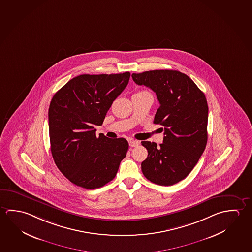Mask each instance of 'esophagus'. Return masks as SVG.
Listing matches in <instances>:
<instances>
[{
  "label": "esophagus",
  "instance_id": "1",
  "mask_svg": "<svg viewBox=\"0 0 252 252\" xmlns=\"http://www.w3.org/2000/svg\"><path fill=\"white\" fill-rule=\"evenodd\" d=\"M128 141H129V146H130V147H137L138 145L140 144V141H139V140L130 139Z\"/></svg>",
  "mask_w": 252,
  "mask_h": 252
}]
</instances>
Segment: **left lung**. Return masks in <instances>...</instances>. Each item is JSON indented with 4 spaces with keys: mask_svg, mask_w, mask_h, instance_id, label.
I'll use <instances>...</instances> for the list:
<instances>
[{
    "mask_svg": "<svg viewBox=\"0 0 252 252\" xmlns=\"http://www.w3.org/2000/svg\"><path fill=\"white\" fill-rule=\"evenodd\" d=\"M138 85L149 87L160 103L154 123L164 128L163 143L141 141L148 157L141 162L147 179L172 186L197 164L207 142L208 105L205 94L186 74L177 70L132 74ZM161 130H163L161 128Z\"/></svg>",
    "mask_w": 252,
    "mask_h": 252,
    "instance_id": "8db88e82",
    "label": "left lung"
}]
</instances>
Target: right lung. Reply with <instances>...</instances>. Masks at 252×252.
<instances>
[{
  "mask_svg": "<svg viewBox=\"0 0 252 252\" xmlns=\"http://www.w3.org/2000/svg\"><path fill=\"white\" fill-rule=\"evenodd\" d=\"M131 74H81L59 90L48 111L51 152L54 162L74 185L88 190L112 181L127 153V140L96 137L113 101Z\"/></svg>",
  "mask_w": 252,
  "mask_h": 252,
  "instance_id": "right-lung-1",
  "label": "right lung"
}]
</instances>
